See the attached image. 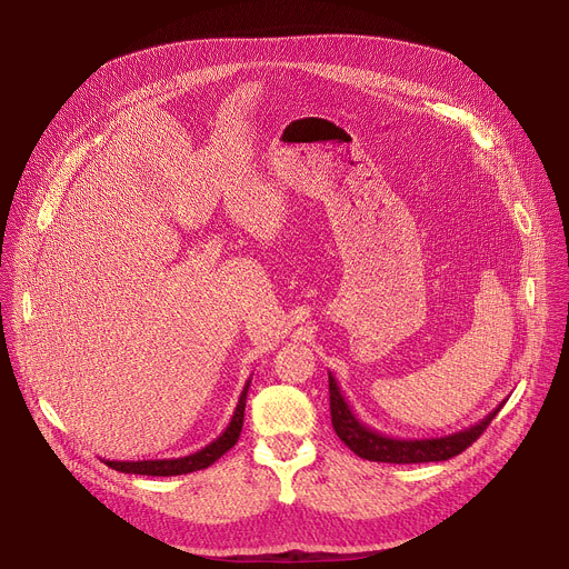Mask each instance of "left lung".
Instances as JSON below:
<instances>
[{
  "label": "left lung",
  "instance_id": "left-lung-1",
  "mask_svg": "<svg viewBox=\"0 0 569 569\" xmlns=\"http://www.w3.org/2000/svg\"><path fill=\"white\" fill-rule=\"evenodd\" d=\"M329 391H331V421L338 437L358 457L369 461H382V463H423V461H446L450 457H457L468 446H472V441L479 439V435L489 428V423L498 417V412L507 402L505 398L493 412H489L481 421L459 432L430 437V439H400V437H387L369 428L365 421H360L349 400L345 398L333 373H329Z\"/></svg>",
  "mask_w": 569,
  "mask_h": 569
}]
</instances>
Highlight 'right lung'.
I'll return each instance as SVG.
<instances>
[{
  "mask_svg": "<svg viewBox=\"0 0 569 569\" xmlns=\"http://www.w3.org/2000/svg\"><path fill=\"white\" fill-rule=\"evenodd\" d=\"M250 382H252V378L246 382V387H242L238 405H236V410H233V417H231L229 426L224 428V432L216 441L204 446L202 450H198L193 455H187V457H178V459H143V461H110V459H106V463L112 470H119V472L150 475V477H173V475H187V472H196V470L209 468L229 448H233L238 437H240L242 419H246V400H248Z\"/></svg>",
  "mask_w": 569,
  "mask_h": 569,
  "instance_id": "right-lung-1",
  "label": "right lung"
}]
</instances>
